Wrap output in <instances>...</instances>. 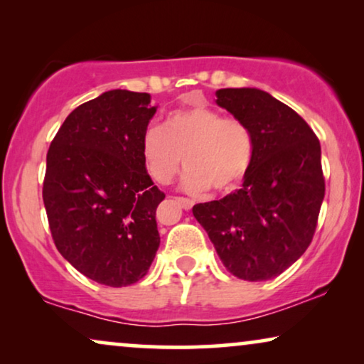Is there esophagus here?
<instances>
[{"label":"esophagus","instance_id":"esophagus-1","mask_svg":"<svg viewBox=\"0 0 364 364\" xmlns=\"http://www.w3.org/2000/svg\"><path fill=\"white\" fill-rule=\"evenodd\" d=\"M176 202L183 208V210H191V208L193 207V200H191V198H186V197H176Z\"/></svg>","mask_w":364,"mask_h":364}]
</instances>
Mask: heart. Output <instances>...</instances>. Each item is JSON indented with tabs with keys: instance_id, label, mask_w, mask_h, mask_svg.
I'll return each mask as SVG.
<instances>
[{
	"instance_id": "heart-1",
	"label": "heart",
	"mask_w": 364,
	"mask_h": 364,
	"mask_svg": "<svg viewBox=\"0 0 364 364\" xmlns=\"http://www.w3.org/2000/svg\"><path fill=\"white\" fill-rule=\"evenodd\" d=\"M142 159L154 181L168 183L187 167L183 188L198 193L212 187L223 192L245 176L253 157V134L237 117H222L205 106L168 114L164 127L142 136Z\"/></svg>"
}]
</instances>
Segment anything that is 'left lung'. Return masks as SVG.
Instances as JSON below:
<instances>
[{
	"label": "left lung",
	"instance_id": "left-lung-1",
	"mask_svg": "<svg viewBox=\"0 0 364 364\" xmlns=\"http://www.w3.org/2000/svg\"><path fill=\"white\" fill-rule=\"evenodd\" d=\"M217 104L253 134L240 191L193 205L223 267L247 282L272 280L300 258L325 197L320 141L310 126L262 89H218Z\"/></svg>",
	"mask_w": 364,
	"mask_h": 364
}]
</instances>
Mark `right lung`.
Returning <instances> with one entry per match:
<instances>
[{
    "instance_id": "1",
    "label": "right lung",
    "mask_w": 364,
    "mask_h": 364,
    "mask_svg": "<svg viewBox=\"0 0 364 364\" xmlns=\"http://www.w3.org/2000/svg\"><path fill=\"white\" fill-rule=\"evenodd\" d=\"M156 111L151 94L112 89L74 109L49 146L43 200L53 240L101 285L141 280L161 243L156 210L166 193L141 149Z\"/></svg>"
}]
</instances>
